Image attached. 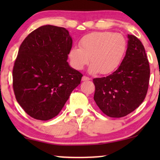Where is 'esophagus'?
I'll use <instances>...</instances> for the list:
<instances>
[{
    "mask_svg": "<svg viewBox=\"0 0 160 160\" xmlns=\"http://www.w3.org/2000/svg\"><path fill=\"white\" fill-rule=\"evenodd\" d=\"M89 80H90V78H89V77H87V76H84L82 77V81H89Z\"/></svg>",
    "mask_w": 160,
    "mask_h": 160,
    "instance_id": "esophagus-1",
    "label": "esophagus"
}]
</instances>
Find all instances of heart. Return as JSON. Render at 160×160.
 Segmentation results:
<instances>
[{
    "instance_id": "b5f03b06",
    "label": "heart",
    "mask_w": 160,
    "mask_h": 160,
    "mask_svg": "<svg viewBox=\"0 0 160 160\" xmlns=\"http://www.w3.org/2000/svg\"><path fill=\"white\" fill-rule=\"evenodd\" d=\"M128 43L124 36L113 32H93L85 35L79 41V48L72 47L68 57L72 67L82 70L89 62L91 73L110 74L123 60Z\"/></svg>"
}]
</instances>
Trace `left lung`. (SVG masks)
<instances>
[{"mask_svg":"<svg viewBox=\"0 0 160 160\" xmlns=\"http://www.w3.org/2000/svg\"><path fill=\"white\" fill-rule=\"evenodd\" d=\"M128 49L117 71L106 77L95 78L94 100L110 117H125L145 99L150 78L149 63L141 41L128 35Z\"/></svg>","mask_w":160,"mask_h":160,"instance_id":"8db88e82","label":"left lung"}]
</instances>
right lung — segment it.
<instances>
[{
  "label": "right lung",
  "mask_w": 160,
  "mask_h": 160,
  "mask_svg": "<svg viewBox=\"0 0 160 160\" xmlns=\"http://www.w3.org/2000/svg\"><path fill=\"white\" fill-rule=\"evenodd\" d=\"M72 38L64 28L43 25L19 47L13 68V89L32 118L51 119L60 113L83 75L67 62Z\"/></svg>",
  "instance_id": "1"
}]
</instances>
